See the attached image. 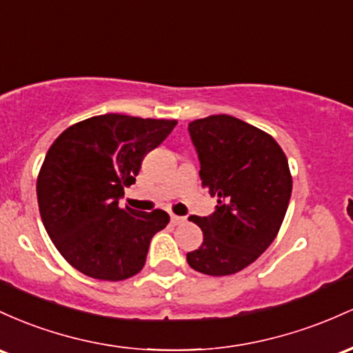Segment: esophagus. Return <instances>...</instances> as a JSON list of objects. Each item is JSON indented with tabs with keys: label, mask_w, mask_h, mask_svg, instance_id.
Here are the masks:
<instances>
[{
	"label": "esophagus",
	"mask_w": 353,
	"mask_h": 353,
	"mask_svg": "<svg viewBox=\"0 0 353 353\" xmlns=\"http://www.w3.org/2000/svg\"><path fill=\"white\" fill-rule=\"evenodd\" d=\"M170 220H172V223L173 225H181V223H185V221H187V219H185V216H178V215H170Z\"/></svg>",
	"instance_id": "esophagus-1"
}]
</instances>
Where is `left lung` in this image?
<instances>
[{"label":"left lung","instance_id":"left-lung-1","mask_svg":"<svg viewBox=\"0 0 353 353\" xmlns=\"http://www.w3.org/2000/svg\"><path fill=\"white\" fill-rule=\"evenodd\" d=\"M188 132L201 187L219 205L210 216H190L203 243L187 262L205 275H232L255 262L282 227L292 195L287 157L270 134L230 114L190 121Z\"/></svg>","mask_w":353,"mask_h":353}]
</instances>
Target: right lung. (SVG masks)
<instances>
[{"instance_id": "1", "label": "right lung", "mask_w": 353, "mask_h": 353, "mask_svg": "<svg viewBox=\"0 0 353 353\" xmlns=\"http://www.w3.org/2000/svg\"><path fill=\"white\" fill-rule=\"evenodd\" d=\"M176 120L108 113L66 128L50 146L37 180L39 215L63 259L91 279H130L143 268L153 235L168 225L163 210L118 205L145 155Z\"/></svg>"}]
</instances>
